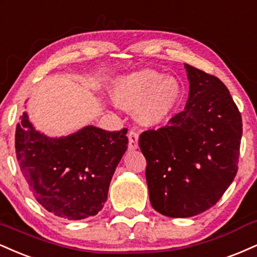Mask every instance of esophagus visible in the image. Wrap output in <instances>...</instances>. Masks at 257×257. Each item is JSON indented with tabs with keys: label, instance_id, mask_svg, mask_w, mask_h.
Here are the masks:
<instances>
[{
	"label": "esophagus",
	"instance_id": "esophagus-1",
	"mask_svg": "<svg viewBox=\"0 0 257 257\" xmlns=\"http://www.w3.org/2000/svg\"><path fill=\"white\" fill-rule=\"evenodd\" d=\"M128 148L131 150H135L138 148V134L136 131L128 132Z\"/></svg>",
	"mask_w": 257,
	"mask_h": 257
}]
</instances>
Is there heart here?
Segmentation results:
<instances>
[{
    "mask_svg": "<svg viewBox=\"0 0 257 257\" xmlns=\"http://www.w3.org/2000/svg\"><path fill=\"white\" fill-rule=\"evenodd\" d=\"M111 93L120 107L136 108V117L142 125L156 126L176 110L183 89L177 78L144 68L116 78Z\"/></svg>",
    "mask_w": 257,
    "mask_h": 257,
    "instance_id": "obj_1",
    "label": "heart"
}]
</instances>
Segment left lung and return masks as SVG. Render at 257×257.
I'll use <instances>...</instances> for the list:
<instances>
[{
	"mask_svg": "<svg viewBox=\"0 0 257 257\" xmlns=\"http://www.w3.org/2000/svg\"><path fill=\"white\" fill-rule=\"evenodd\" d=\"M183 111L140 137L150 203L170 218H190L218 202L238 171L242 116L219 78L186 65Z\"/></svg>",
	"mask_w": 257,
	"mask_h": 257,
	"instance_id": "8db88e82",
	"label": "left lung"
}]
</instances>
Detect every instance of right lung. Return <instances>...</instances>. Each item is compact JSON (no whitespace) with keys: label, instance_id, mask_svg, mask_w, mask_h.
<instances>
[{"label":"right lung","instance_id":"obj_1","mask_svg":"<svg viewBox=\"0 0 257 257\" xmlns=\"http://www.w3.org/2000/svg\"><path fill=\"white\" fill-rule=\"evenodd\" d=\"M126 134L127 128L109 132L89 125L66 137H48L36 131L24 113L15 131V153L27 188L59 218L96 215L127 149Z\"/></svg>","mask_w":257,"mask_h":257}]
</instances>
